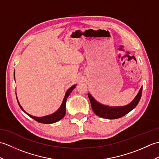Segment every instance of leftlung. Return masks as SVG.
<instances>
[{
  "label": "left lung",
  "mask_w": 159,
  "mask_h": 159,
  "mask_svg": "<svg viewBox=\"0 0 159 159\" xmlns=\"http://www.w3.org/2000/svg\"><path fill=\"white\" fill-rule=\"evenodd\" d=\"M142 87H141L139 93H137L134 99L126 106L124 107H109L99 103L94 99V98L88 93V97L90 100L92 110L95 114L100 117L109 120H114L124 116L136 107L141 99L142 94Z\"/></svg>",
  "instance_id": "8db88e82"
}]
</instances>
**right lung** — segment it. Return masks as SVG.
<instances>
[{
	"label": "right lung",
	"instance_id": "1",
	"mask_svg": "<svg viewBox=\"0 0 159 159\" xmlns=\"http://www.w3.org/2000/svg\"><path fill=\"white\" fill-rule=\"evenodd\" d=\"M14 79H15V72H14ZM75 87H76V85H74L73 86L71 87L67 91L66 94H65V97H64L61 105L59 109L57 110L56 112L53 113L52 114L48 115V116H46L35 117V116H31V115L28 114L25 110L22 109V107H21V105H20L19 102H18V100L17 99V100H18V103L19 104L20 109H21L25 113L27 114L28 116H29L31 118H33V119H34L35 121H38V122H39V123H43V124H52V123H55V122H57V121H58L59 120H61L62 118L64 116H65V115H66V104L67 98V97L69 96L70 93L72 92V90L74 88H75ZM16 98H17V96H16Z\"/></svg>",
	"mask_w": 159,
	"mask_h": 159
}]
</instances>
